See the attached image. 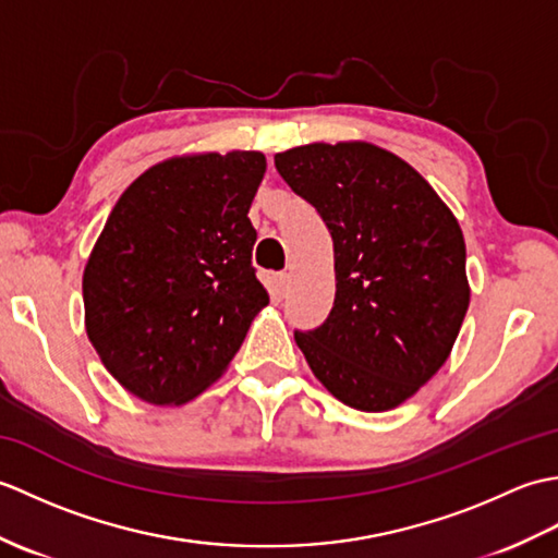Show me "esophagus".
Masks as SVG:
<instances>
[{
  "mask_svg": "<svg viewBox=\"0 0 558 558\" xmlns=\"http://www.w3.org/2000/svg\"><path fill=\"white\" fill-rule=\"evenodd\" d=\"M272 282H276V292H278V298H282V294L288 292V288H290V276L288 272H278L276 278H272Z\"/></svg>",
  "mask_w": 558,
  "mask_h": 558,
  "instance_id": "34e87169",
  "label": "esophagus"
}]
</instances>
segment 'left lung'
Instances as JSON below:
<instances>
[{"mask_svg": "<svg viewBox=\"0 0 558 558\" xmlns=\"http://www.w3.org/2000/svg\"><path fill=\"white\" fill-rule=\"evenodd\" d=\"M276 168L333 236V310L294 340L340 402L393 410L441 369L468 314L460 225L412 165L366 141L290 148Z\"/></svg>", "mask_w": 558, "mask_h": 558, "instance_id": "1", "label": "left lung"}]
</instances>
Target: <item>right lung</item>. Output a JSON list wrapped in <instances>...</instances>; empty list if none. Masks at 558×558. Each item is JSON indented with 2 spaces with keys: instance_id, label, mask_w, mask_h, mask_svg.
<instances>
[{
  "instance_id": "obj_1",
  "label": "right lung",
  "mask_w": 558,
  "mask_h": 558,
  "mask_svg": "<svg viewBox=\"0 0 558 558\" xmlns=\"http://www.w3.org/2000/svg\"><path fill=\"white\" fill-rule=\"evenodd\" d=\"M258 150L153 165L117 201L83 268L86 333L117 381L150 405H184L218 381L268 304L248 208Z\"/></svg>"
}]
</instances>
